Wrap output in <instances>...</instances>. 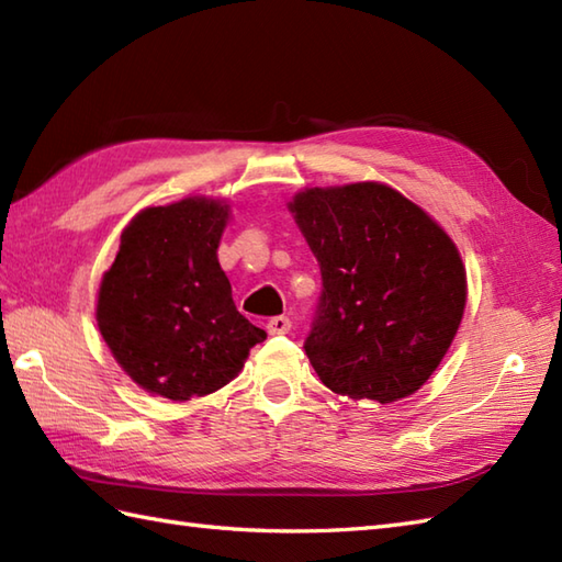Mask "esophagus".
I'll use <instances>...</instances> for the list:
<instances>
[{"label":"esophagus","instance_id":"obj_1","mask_svg":"<svg viewBox=\"0 0 562 562\" xmlns=\"http://www.w3.org/2000/svg\"><path fill=\"white\" fill-rule=\"evenodd\" d=\"M266 328H268L270 335H286V333H290V328H292V321L286 318V316H272L266 323Z\"/></svg>","mask_w":562,"mask_h":562}]
</instances>
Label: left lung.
I'll list each match as a JSON object with an SVG mask.
<instances>
[{"instance_id":"obj_1","label":"left lung","mask_w":562,"mask_h":562,"mask_svg":"<svg viewBox=\"0 0 562 562\" xmlns=\"http://www.w3.org/2000/svg\"><path fill=\"white\" fill-rule=\"evenodd\" d=\"M290 211L321 266L304 351L323 385L381 404L416 393L464 313L467 278L452 239L375 181L306 189Z\"/></svg>"}]
</instances>
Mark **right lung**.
<instances>
[{
    "label": "right lung",
    "mask_w": 562,
    "mask_h": 562,
    "mask_svg": "<svg viewBox=\"0 0 562 562\" xmlns=\"http://www.w3.org/2000/svg\"><path fill=\"white\" fill-rule=\"evenodd\" d=\"M227 205L184 199L146 207L122 232L104 272L98 328L120 367L153 395L184 402L211 395L266 340L234 306L217 263Z\"/></svg>",
    "instance_id": "1"
}]
</instances>
